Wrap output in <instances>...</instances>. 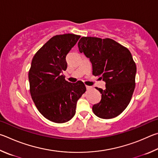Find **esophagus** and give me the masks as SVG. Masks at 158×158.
Listing matches in <instances>:
<instances>
[{
  "label": "esophagus",
  "mask_w": 158,
  "mask_h": 158,
  "mask_svg": "<svg viewBox=\"0 0 158 158\" xmlns=\"http://www.w3.org/2000/svg\"><path fill=\"white\" fill-rule=\"evenodd\" d=\"M92 87H90V86H88V85H86V89H87V90H89V89H92Z\"/></svg>",
  "instance_id": "1"
}]
</instances>
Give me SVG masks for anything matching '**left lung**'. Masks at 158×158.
Wrapping results in <instances>:
<instances>
[{"instance_id": "left-lung-1", "label": "left lung", "mask_w": 158, "mask_h": 158, "mask_svg": "<svg viewBox=\"0 0 158 158\" xmlns=\"http://www.w3.org/2000/svg\"><path fill=\"white\" fill-rule=\"evenodd\" d=\"M77 46L89 58L92 74L106 83L105 89L96 87L101 100L93 106L94 113L105 119L117 117L128 106L135 87L137 68L131 52L110 38L82 37Z\"/></svg>"}]
</instances>
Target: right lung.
I'll return each mask as SVG.
<instances>
[{
	"mask_svg": "<svg viewBox=\"0 0 158 158\" xmlns=\"http://www.w3.org/2000/svg\"><path fill=\"white\" fill-rule=\"evenodd\" d=\"M81 36L57 35L50 39L32 58L29 70L30 92L41 114L57 123L67 122L76 114V103L86 91L82 81H66L63 71L66 57Z\"/></svg>",
	"mask_w": 158,
	"mask_h": 158,
	"instance_id": "add662e5",
	"label": "right lung"
}]
</instances>
